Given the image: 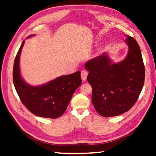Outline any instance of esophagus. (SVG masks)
<instances>
[{
  "label": "esophagus",
  "mask_w": 156,
  "mask_h": 156,
  "mask_svg": "<svg viewBox=\"0 0 156 156\" xmlns=\"http://www.w3.org/2000/svg\"><path fill=\"white\" fill-rule=\"evenodd\" d=\"M88 72L85 70H83L81 72V78L83 81H85L87 80V77Z\"/></svg>",
  "instance_id": "esophagus-1"
}]
</instances>
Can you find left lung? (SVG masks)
I'll list each match as a JSON object with an SVG mask.
<instances>
[{"mask_svg": "<svg viewBox=\"0 0 156 156\" xmlns=\"http://www.w3.org/2000/svg\"><path fill=\"white\" fill-rule=\"evenodd\" d=\"M128 53L125 59L114 63L107 53L89 60L87 81L92 87L91 101L103 117L122 114L131 109L143 87L145 71L137 41L125 35Z\"/></svg>", "mask_w": 156, "mask_h": 156, "instance_id": "8db88e82", "label": "left lung"}]
</instances>
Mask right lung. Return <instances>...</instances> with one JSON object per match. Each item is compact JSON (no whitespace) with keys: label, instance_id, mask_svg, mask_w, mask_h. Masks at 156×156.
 <instances>
[{"label":"right lung","instance_id":"right-lung-1","mask_svg":"<svg viewBox=\"0 0 156 156\" xmlns=\"http://www.w3.org/2000/svg\"><path fill=\"white\" fill-rule=\"evenodd\" d=\"M24 43L25 41L17 53L13 69L16 91L21 102L33 114L43 118H58L65 113L73 93L82 83L80 72L59 76L41 85H30L20 75V56Z\"/></svg>","mask_w":156,"mask_h":156}]
</instances>
